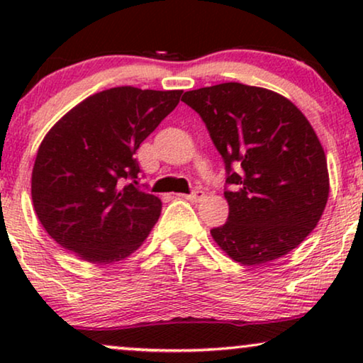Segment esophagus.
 Segmentation results:
<instances>
[{
    "label": "esophagus",
    "instance_id": "obj_1",
    "mask_svg": "<svg viewBox=\"0 0 363 363\" xmlns=\"http://www.w3.org/2000/svg\"><path fill=\"white\" fill-rule=\"evenodd\" d=\"M180 198H183V200H188V201H201L203 198H205V193H203L201 190H195L191 191L190 195H178Z\"/></svg>",
    "mask_w": 363,
    "mask_h": 363
}]
</instances>
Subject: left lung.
<instances>
[{
    "label": "left lung",
    "instance_id": "1",
    "mask_svg": "<svg viewBox=\"0 0 363 363\" xmlns=\"http://www.w3.org/2000/svg\"><path fill=\"white\" fill-rule=\"evenodd\" d=\"M226 168L228 221L211 236L231 259L262 266L287 255L319 223L329 198L324 148L281 94L225 82L183 94Z\"/></svg>",
    "mask_w": 363,
    "mask_h": 363
}]
</instances>
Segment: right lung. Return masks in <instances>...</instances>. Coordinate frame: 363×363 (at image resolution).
Returning <instances> with one entry per match:
<instances>
[{"instance_id":"add662e5","label":"right lung","mask_w":363,"mask_h":363,"mask_svg":"<svg viewBox=\"0 0 363 363\" xmlns=\"http://www.w3.org/2000/svg\"><path fill=\"white\" fill-rule=\"evenodd\" d=\"M182 92L107 89L77 104L48 132L33 167L31 196L57 245L96 264L122 261L142 246L162 201L135 186V152L178 106Z\"/></svg>"}]
</instances>
